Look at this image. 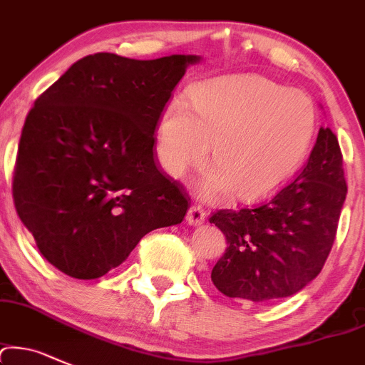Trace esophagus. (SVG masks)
I'll return each mask as SVG.
<instances>
[{"label":"esophagus","mask_w":365,"mask_h":365,"mask_svg":"<svg viewBox=\"0 0 365 365\" xmlns=\"http://www.w3.org/2000/svg\"><path fill=\"white\" fill-rule=\"evenodd\" d=\"M203 221H205V210L202 209V207H190V210H187L186 214V222L191 226H200L203 225Z\"/></svg>","instance_id":"obj_1"}]
</instances>
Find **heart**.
I'll use <instances>...</instances> for the list:
<instances>
[{
  "label": "heart",
  "instance_id": "heart-1",
  "mask_svg": "<svg viewBox=\"0 0 365 365\" xmlns=\"http://www.w3.org/2000/svg\"><path fill=\"white\" fill-rule=\"evenodd\" d=\"M315 132L307 96L257 74H231L195 85L191 101H168L156 125V158L179 179L209 160L212 144L215 167L198 181V193L261 200L291 181Z\"/></svg>",
  "mask_w": 365,
  "mask_h": 365
}]
</instances>
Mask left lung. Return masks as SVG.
<instances>
[{"label":"left lung","instance_id":"left-lung-1","mask_svg":"<svg viewBox=\"0 0 365 365\" xmlns=\"http://www.w3.org/2000/svg\"><path fill=\"white\" fill-rule=\"evenodd\" d=\"M344 198L338 139L320 127L308 163L294 181L259 205L210 217L228 242L210 275L217 291L264 303L307 287L331 252Z\"/></svg>","mask_w":365,"mask_h":365}]
</instances>
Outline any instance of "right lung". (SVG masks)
<instances>
[{"label": "right lung", "instance_id": "right-lung-1", "mask_svg": "<svg viewBox=\"0 0 365 365\" xmlns=\"http://www.w3.org/2000/svg\"><path fill=\"white\" fill-rule=\"evenodd\" d=\"M200 61L93 53L36 99L19 143L14 202L62 273L103 277L144 235L182 222L186 191L158 170L153 146L172 90Z\"/></svg>", "mask_w": 365, "mask_h": 365}]
</instances>
